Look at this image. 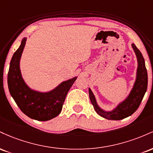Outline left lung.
Returning <instances> with one entry per match:
<instances>
[{
    "label": "left lung",
    "mask_w": 153,
    "mask_h": 153,
    "mask_svg": "<svg viewBox=\"0 0 153 153\" xmlns=\"http://www.w3.org/2000/svg\"><path fill=\"white\" fill-rule=\"evenodd\" d=\"M133 50L137 59V77L134 86L129 93L127 99L121 102L118 106L111 111H106L99 106L96 102V98L91 88H89V97L95 111L101 117L109 120H121L129 117L136 111L142 102L147 88V73L145 68V59L140 51L137 48L134 44L131 45Z\"/></svg>",
    "instance_id": "1"
}]
</instances>
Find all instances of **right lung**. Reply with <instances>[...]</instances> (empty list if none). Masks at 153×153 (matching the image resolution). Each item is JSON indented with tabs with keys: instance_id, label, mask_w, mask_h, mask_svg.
<instances>
[{
	"instance_id": "add662e5",
	"label": "right lung",
	"mask_w": 153,
	"mask_h": 153,
	"mask_svg": "<svg viewBox=\"0 0 153 153\" xmlns=\"http://www.w3.org/2000/svg\"><path fill=\"white\" fill-rule=\"evenodd\" d=\"M26 41V37L23 39L10 60L8 73L9 92L21 111L29 118L37 121L50 120L61 112L67 94L77 77L61 82L49 92L31 89L24 82L20 70V59Z\"/></svg>"
}]
</instances>
